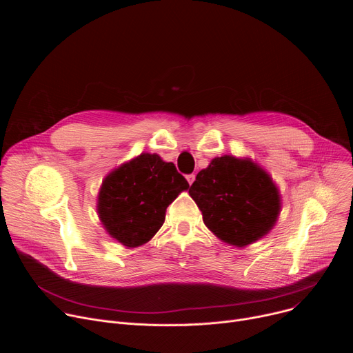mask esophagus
<instances>
[{"label":"esophagus","instance_id":"obj_1","mask_svg":"<svg viewBox=\"0 0 353 353\" xmlns=\"http://www.w3.org/2000/svg\"><path fill=\"white\" fill-rule=\"evenodd\" d=\"M194 180H195V174L194 173L192 174H187V181H188L190 185L194 183Z\"/></svg>","mask_w":353,"mask_h":353}]
</instances>
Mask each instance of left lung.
Instances as JSON below:
<instances>
[{
	"instance_id": "obj_1",
	"label": "left lung",
	"mask_w": 353,
	"mask_h": 353,
	"mask_svg": "<svg viewBox=\"0 0 353 353\" xmlns=\"http://www.w3.org/2000/svg\"><path fill=\"white\" fill-rule=\"evenodd\" d=\"M188 194L205 226L222 241L245 247L264 237L281 212V194L271 176L248 158L223 155L211 161Z\"/></svg>"
}]
</instances>
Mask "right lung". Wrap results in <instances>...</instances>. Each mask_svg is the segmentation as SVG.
Instances as JSON below:
<instances>
[{"label": "right lung", "mask_w": 353, "mask_h": 353, "mask_svg": "<svg viewBox=\"0 0 353 353\" xmlns=\"http://www.w3.org/2000/svg\"><path fill=\"white\" fill-rule=\"evenodd\" d=\"M187 188L172 162L141 154L105 177L97 195L100 222L123 245H142L162 228L166 208Z\"/></svg>", "instance_id": "obj_1"}]
</instances>
